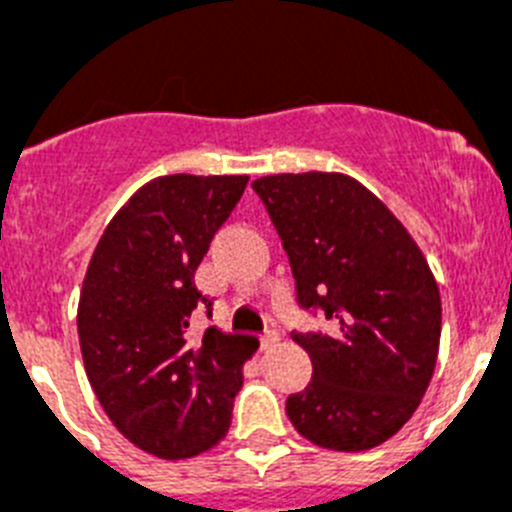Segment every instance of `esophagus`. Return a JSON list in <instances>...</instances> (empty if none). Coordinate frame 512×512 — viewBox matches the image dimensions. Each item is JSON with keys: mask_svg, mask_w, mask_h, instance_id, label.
I'll use <instances>...</instances> for the list:
<instances>
[{"mask_svg": "<svg viewBox=\"0 0 512 512\" xmlns=\"http://www.w3.org/2000/svg\"><path fill=\"white\" fill-rule=\"evenodd\" d=\"M279 341H282V336H279L277 330H269L266 336H261V351H271Z\"/></svg>", "mask_w": 512, "mask_h": 512, "instance_id": "esophagus-1", "label": "esophagus"}]
</instances>
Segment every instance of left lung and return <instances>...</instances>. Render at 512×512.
Here are the masks:
<instances>
[{
	"mask_svg": "<svg viewBox=\"0 0 512 512\" xmlns=\"http://www.w3.org/2000/svg\"><path fill=\"white\" fill-rule=\"evenodd\" d=\"M282 235L302 307L336 318V336L295 341L312 361L287 397L300 436L366 451L395 436L423 400L441 343V292L408 228L354 176L271 174L253 182Z\"/></svg>",
	"mask_w": 512,
	"mask_h": 512,
	"instance_id": "obj_1",
	"label": "left lung"
}]
</instances>
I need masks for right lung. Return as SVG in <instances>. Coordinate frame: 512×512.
<instances>
[{
  "mask_svg": "<svg viewBox=\"0 0 512 512\" xmlns=\"http://www.w3.org/2000/svg\"><path fill=\"white\" fill-rule=\"evenodd\" d=\"M248 184L233 176H156L110 220L81 284V359L117 431L158 459L223 441L243 364L259 341L207 328L189 338L194 271ZM210 307V305H207Z\"/></svg>",
  "mask_w": 512,
  "mask_h": 512,
  "instance_id": "1",
  "label": "right lung"
}]
</instances>
